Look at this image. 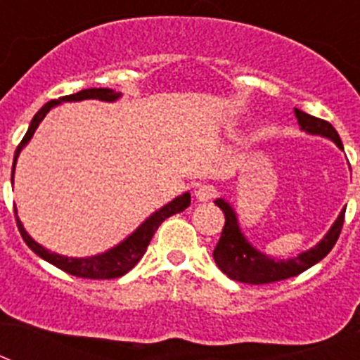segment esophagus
I'll return each mask as SVG.
<instances>
[{"label": "esophagus", "mask_w": 360, "mask_h": 360, "mask_svg": "<svg viewBox=\"0 0 360 360\" xmlns=\"http://www.w3.org/2000/svg\"><path fill=\"white\" fill-rule=\"evenodd\" d=\"M216 189L212 186H200L198 189L195 191V198L198 202H209V200L214 198Z\"/></svg>", "instance_id": "esophagus-1"}]
</instances>
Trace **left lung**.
Listing matches in <instances>:
<instances>
[{
	"label": "left lung",
	"mask_w": 360,
	"mask_h": 360,
	"mask_svg": "<svg viewBox=\"0 0 360 360\" xmlns=\"http://www.w3.org/2000/svg\"><path fill=\"white\" fill-rule=\"evenodd\" d=\"M295 119H297L299 128L301 131L308 133V135L324 136L332 141L339 149L345 151L341 142V136L335 131L332 124L326 120H321L317 117H311L304 111L294 108ZM214 203L218 205L225 214V225L221 231V238H219L218 245H216L214 262L218 269L227 274L229 278L234 281L249 283V285H265V283L281 281V279L294 278V276L301 274L307 269L319 263L330 250L333 249L337 238L341 234L342 224H345V212L342 209L328 232L324 234L323 240L310 247L308 250L299 252L295 257H288V259H281V257H272L269 254L257 250L252 243H250L245 234L241 232L240 219H238L236 209L232 207V203L225 198H216Z\"/></svg>",
	"instance_id": "obj_1"
}]
</instances>
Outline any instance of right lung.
I'll return each mask as SVG.
<instances>
[{
    "instance_id": "add662e5",
    "label": "right lung",
    "mask_w": 360,
    "mask_h": 360,
    "mask_svg": "<svg viewBox=\"0 0 360 360\" xmlns=\"http://www.w3.org/2000/svg\"><path fill=\"white\" fill-rule=\"evenodd\" d=\"M122 97V94L115 90H110V88H90V90L77 91L73 95H66V97L57 98V101H50V103L44 104L39 111H37L34 119H32L30 126H28V131L25 133L23 141L19 142L18 149L14 153V164H12V182H14V171H15V162L19 158V153L23 151L25 146L30 142V139L34 136L36 129L39 128L41 120L46 117L52 108H56L57 104L63 103H81V101H88V98H97V101H103V103H115ZM191 203V195L189 193H184V195L176 196L174 200H171L169 203H165L164 207H160L158 211H155L153 214H149L148 218L142 221L135 231L129 234L128 238H124L120 243H117L115 247L104 250L101 254H94V256L86 257H68L63 256V254H57L49 250L46 247H43L41 243H37L34 238L27 232V229L23 227L21 219L18 216V209L14 207L15 212V221H18L19 232L23 236L25 243L30 247L34 252L39 257H43L44 262L52 263L57 269L65 270L68 274L77 276V278H88V279H113L120 278L126 272L133 269V266L139 263L142 256H144L146 249H148L149 241H151L153 234L157 232V229L160 227V224L165 218L176 214V212H182L189 207Z\"/></svg>"
}]
</instances>
